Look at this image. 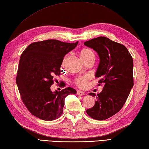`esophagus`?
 Masks as SVG:
<instances>
[{
	"label": "esophagus",
	"instance_id": "34e87169",
	"mask_svg": "<svg viewBox=\"0 0 149 149\" xmlns=\"http://www.w3.org/2000/svg\"><path fill=\"white\" fill-rule=\"evenodd\" d=\"M77 94L78 95L83 96V95H84L85 93L84 92V91H77Z\"/></svg>",
	"mask_w": 149,
	"mask_h": 149
}]
</instances>
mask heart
I'll return each mask as SVG.
<instances>
[{"mask_svg":"<svg viewBox=\"0 0 149 149\" xmlns=\"http://www.w3.org/2000/svg\"><path fill=\"white\" fill-rule=\"evenodd\" d=\"M93 56H95V54L93 50L89 48H84L82 49L80 52V58L82 61ZM90 78V76L88 75H83V76H79L75 79L74 83L79 87L84 88L86 86Z\"/></svg>","mask_w":149,"mask_h":149,"instance_id":"obj_1","label":"heart"}]
</instances>
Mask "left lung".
Here are the masks:
<instances>
[{"label":"left lung","mask_w":149,"mask_h":149,"mask_svg":"<svg viewBox=\"0 0 149 149\" xmlns=\"http://www.w3.org/2000/svg\"><path fill=\"white\" fill-rule=\"evenodd\" d=\"M84 44L93 49L99 56L95 77L104 85L100 93H90L95 97L93 107L86 110L91 118L104 120L122 108L133 87V61L127 49L122 44L100 36Z\"/></svg>","instance_id":"obj_1"}]
</instances>
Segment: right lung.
<instances>
[{"instance_id": "add662e5", "label": "right lung", "mask_w": 149, "mask_h": 149, "mask_svg": "<svg viewBox=\"0 0 149 149\" xmlns=\"http://www.w3.org/2000/svg\"><path fill=\"white\" fill-rule=\"evenodd\" d=\"M77 44L47 40L30 44L22 52L16 82L22 101L34 116L47 121L59 118L65 97L76 94L70 87L52 92L50 86L54 75L61 74L65 56Z\"/></svg>"}]
</instances>
